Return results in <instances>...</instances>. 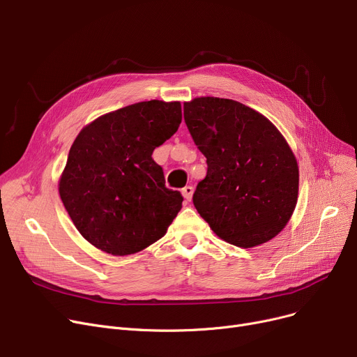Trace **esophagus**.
<instances>
[{"instance_id": "1", "label": "esophagus", "mask_w": 357, "mask_h": 357, "mask_svg": "<svg viewBox=\"0 0 357 357\" xmlns=\"http://www.w3.org/2000/svg\"><path fill=\"white\" fill-rule=\"evenodd\" d=\"M192 194H194V188L192 186H185V188H182V195L185 198V201H191L192 198Z\"/></svg>"}]
</instances>
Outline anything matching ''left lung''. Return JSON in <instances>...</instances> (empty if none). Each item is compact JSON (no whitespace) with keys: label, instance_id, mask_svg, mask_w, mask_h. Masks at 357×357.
Segmentation results:
<instances>
[{"label":"left lung","instance_id":"1","mask_svg":"<svg viewBox=\"0 0 357 357\" xmlns=\"http://www.w3.org/2000/svg\"><path fill=\"white\" fill-rule=\"evenodd\" d=\"M183 119L207 158V176L192 199L210 229L243 249L278 236L299 185L296 158L280 131L256 109L217 97L183 102Z\"/></svg>","mask_w":357,"mask_h":357}]
</instances>
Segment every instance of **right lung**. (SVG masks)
<instances>
[{
	"label": "right lung",
	"instance_id": "add662e5",
	"mask_svg": "<svg viewBox=\"0 0 357 357\" xmlns=\"http://www.w3.org/2000/svg\"><path fill=\"white\" fill-rule=\"evenodd\" d=\"M182 121L179 101H143L86 124L70 146L59 195L75 227L97 249L127 256L153 245L182 208L153 150Z\"/></svg>",
	"mask_w": 357,
	"mask_h": 357
}]
</instances>
